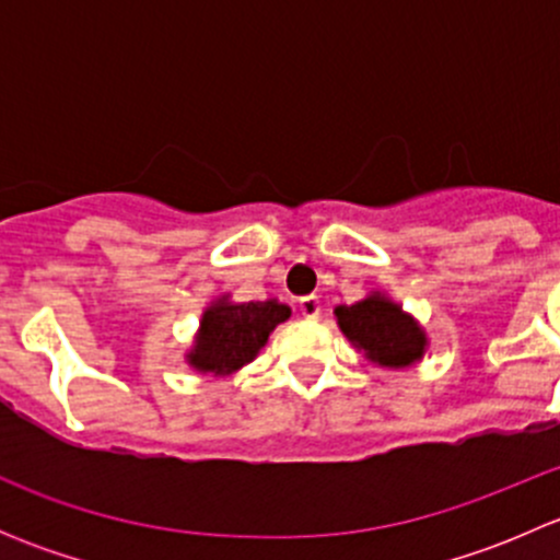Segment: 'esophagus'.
Returning <instances> with one entry per match:
<instances>
[{"label": "esophagus", "instance_id": "1", "mask_svg": "<svg viewBox=\"0 0 560 560\" xmlns=\"http://www.w3.org/2000/svg\"><path fill=\"white\" fill-rule=\"evenodd\" d=\"M298 308H301V314L306 316V319H316V316L322 314V303L316 295H308V298H301V303H298Z\"/></svg>", "mask_w": 560, "mask_h": 560}]
</instances>
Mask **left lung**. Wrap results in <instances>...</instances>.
Returning a JSON list of instances; mask_svg holds the SVG:
<instances>
[{"label":"left lung","instance_id":"left-lung-1","mask_svg":"<svg viewBox=\"0 0 560 560\" xmlns=\"http://www.w3.org/2000/svg\"><path fill=\"white\" fill-rule=\"evenodd\" d=\"M332 314L349 343L380 369H409L425 354L428 336L420 322L385 292H371L352 306H336Z\"/></svg>","mask_w":560,"mask_h":560}]
</instances>
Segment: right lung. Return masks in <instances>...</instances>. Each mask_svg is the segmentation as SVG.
Returning a JSON list of instances; mask_svg holds the SVG:
<instances>
[{
    "instance_id": "obj_1",
    "label": "right lung",
    "mask_w": 560,
    "mask_h": 560,
    "mask_svg": "<svg viewBox=\"0 0 560 560\" xmlns=\"http://www.w3.org/2000/svg\"><path fill=\"white\" fill-rule=\"evenodd\" d=\"M290 306L279 301L235 303L230 295L217 298L200 316L186 363L200 374H235L257 358L276 325L290 319Z\"/></svg>"
}]
</instances>
